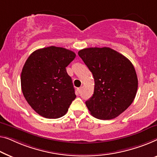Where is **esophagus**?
<instances>
[{"label": "esophagus", "instance_id": "1", "mask_svg": "<svg viewBox=\"0 0 157 157\" xmlns=\"http://www.w3.org/2000/svg\"><path fill=\"white\" fill-rule=\"evenodd\" d=\"M81 91H82V87H79V88L77 89V92H78V94L80 93Z\"/></svg>", "mask_w": 157, "mask_h": 157}]
</instances>
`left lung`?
Returning <instances> with one entry per match:
<instances>
[{
    "label": "left lung",
    "mask_w": 157,
    "mask_h": 157,
    "mask_svg": "<svg viewBox=\"0 0 157 157\" xmlns=\"http://www.w3.org/2000/svg\"><path fill=\"white\" fill-rule=\"evenodd\" d=\"M78 55L94 79V94L85 102L90 113L103 120L116 118L136 96L138 80L132 63L109 47L84 48Z\"/></svg>",
    "instance_id": "left-lung-1"
}]
</instances>
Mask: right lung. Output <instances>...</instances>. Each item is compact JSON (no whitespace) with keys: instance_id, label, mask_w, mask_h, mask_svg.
Returning <instances> with one entry per match:
<instances>
[{"instance_id":"add662e5","label":"right lung","mask_w":157,"mask_h":157,"mask_svg":"<svg viewBox=\"0 0 157 157\" xmlns=\"http://www.w3.org/2000/svg\"><path fill=\"white\" fill-rule=\"evenodd\" d=\"M68 49L48 46L34 51L21 73V87L28 104L46 118H58L67 113L76 98L66 67L75 58Z\"/></svg>"}]
</instances>
